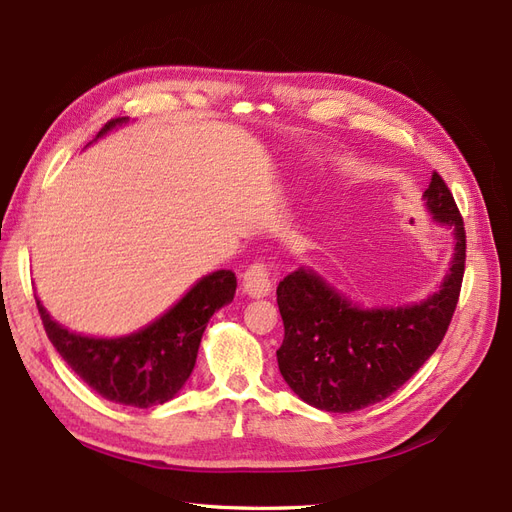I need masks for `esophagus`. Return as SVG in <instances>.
I'll list each match as a JSON object with an SVG mask.
<instances>
[{
	"label": "esophagus",
	"mask_w": 512,
	"mask_h": 512,
	"mask_svg": "<svg viewBox=\"0 0 512 512\" xmlns=\"http://www.w3.org/2000/svg\"><path fill=\"white\" fill-rule=\"evenodd\" d=\"M243 291L252 297H265L271 291V269L263 260H256L243 273Z\"/></svg>",
	"instance_id": "esophagus-1"
}]
</instances>
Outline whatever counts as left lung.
<instances>
[{"label":"left lung","instance_id":"obj_1","mask_svg":"<svg viewBox=\"0 0 512 512\" xmlns=\"http://www.w3.org/2000/svg\"><path fill=\"white\" fill-rule=\"evenodd\" d=\"M434 221L454 230V260L441 291L404 308L363 310L317 273L297 269L278 284L284 321L278 367L310 406L354 413L382 402L417 373L450 328L465 273V223L439 173L423 193Z\"/></svg>","mask_w":512,"mask_h":512}]
</instances>
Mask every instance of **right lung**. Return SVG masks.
Listing matches in <instances>:
<instances>
[{
  "label": "right lung",
  "mask_w": 512,
  "mask_h": 512,
  "mask_svg": "<svg viewBox=\"0 0 512 512\" xmlns=\"http://www.w3.org/2000/svg\"><path fill=\"white\" fill-rule=\"evenodd\" d=\"M110 119L97 136L126 123ZM236 293V276L221 269L199 280L169 313L121 339H91L65 330L36 299L43 328L56 352L104 400L149 408L165 404L189 380L208 319Z\"/></svg>",
  "instance_id": "right-lung-1"
}]
</instances>
